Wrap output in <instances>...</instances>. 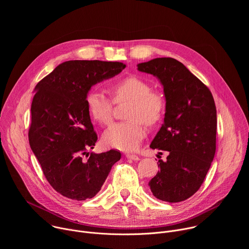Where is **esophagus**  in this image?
<instances>
[{"label":"esophagus","instance_id":"34e87169","mask_svg":"<svg viewBox=\"0 0 249 249\" xmlns=\"http://www.w3.org/2000/svg\"><path fill=\"white\" fill-rule=\"evenodd\" d=\"M126 158H128V159H130V160H140V158H139L138 156L133 155V154H127V155H126Z\"/></svg>","mask_w":249,"mask_h":249}]
</instances>
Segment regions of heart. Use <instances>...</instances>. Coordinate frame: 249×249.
Wrapping results in <instances>:
<instances>
[{
    "instance_id": "obj_1",
    "label": "heart",
    "mask_w": 249,
    "mask_h": 249,
    "mask_svg": "<svg viewBox=\"0 0 249 249\" xmlns=\"http://www.w3.org/2000/svg\"><path fill=\"white\" fill-rule=\"evenodd\" d=\"M109 93L114 103L128 102L124 117L127 121L115 123L102 136L103 143L120 151L136 150L146 135L147 126H154L160 121L165 111L163 95L152 89L146 81L129 76L113 83ZM90 116L100 125H109L112 121L113 103L97 91H89L86 98Z\"/></svg>"
}]
</instances>
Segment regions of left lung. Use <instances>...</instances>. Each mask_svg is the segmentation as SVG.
I'll return each instance as SVG.
<instances>
[{"mask_svg": "<svg viewBox=\"0 0 249 249\" xmlns=\"http://www.w3.org/2000/svg\"><path fill=\"white\" fill-rule=\"evenodd\" d=\"M141 72L159 78L166 100L164 122L151 148L168 152L159 160L149 186L165 202H181L204 182L216 153L217 110L210 89L179 61L156 58L138 65Z\"/></svg>", "mask_w": 249, "mask_h": 249, "instance_id": "1", "label": "left lung"}]
</instances>
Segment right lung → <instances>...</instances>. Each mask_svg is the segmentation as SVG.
Wrapping results in <instances>:
<instances>
[{
	"mask_svg": "<svg viewBox=\"0 0 249 249\" xmlns=\"http://www.w3.org/2000/svg\"><path fill=\"white\" fill-rule=\"evenodd\" d=\"M125 67L121 62L67 61L35 87L29 145L47 181L67 198L82 201L95 196L121 158L117 150L88 153L95 146L97 135L86 98L93 85Z\"/></svg>",
	"mask_w": 249,
	"mask_h": 249,
	"instance_id": "add662e5",
	"label": "right lung"
}]
</instances>
